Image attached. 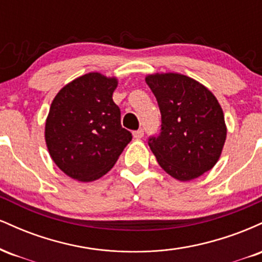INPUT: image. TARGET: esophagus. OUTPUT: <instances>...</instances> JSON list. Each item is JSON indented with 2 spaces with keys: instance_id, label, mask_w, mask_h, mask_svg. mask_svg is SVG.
<instances>
[{
  "instance_id": "esophagus-1",
  "label": "esophagus",
  "mask_w": 262,
  "mask_h": 262,
  "mask_svg": "<svg viewBox=\"0 0 262 262\" xmlns=\"http://www.w3.org/2000/svg\"><path fill=\"white\" fill-rule=\"evenodd\" d=\"M133 135L134 138H137V139H140V138L144 137V129H138V130L133 132Z\"/></svg>"
}]
</instances>
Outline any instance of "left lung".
Here are the masks:
<instances>
[{
	"label": "left lung",
	"mask_w": 262,
	"mask_h": 262,
	"mask_svg": "<svg viewBox=\"0 0 262 262\" xmlns=\"http://www.w3.org/2000/svg\"><path fill=\"white\" fill-rule=\"evenodd\" d=\"M161 113L158 135L148 144L159 165L180 181L209 171L223 149L227 128L213 93L180 74H156L145 79Z\"/></svg>",
	"instance_id": "obj_1"
}]
</instances>
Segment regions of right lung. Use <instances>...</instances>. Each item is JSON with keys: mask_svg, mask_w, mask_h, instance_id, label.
Returning a JSON list of instances; mask_svg holds the SVG:
<instances>
[{"mask_svg": "<svg viewBox=\"0 0 262 262\" xmlns=\"http://www.w3.org/2000/svg\"><path fill=\"white\" fill-rule=\"evenodd\" d=\"M116 79L90 73L60 90L50 106L45 140L61 171L77 181L108 172L132 140L113 102Z\"/></svg>", "mask_w": 262, "mask_h": 262, "instance_id": "add662e5", "label": "right lung"}]
</instances>
